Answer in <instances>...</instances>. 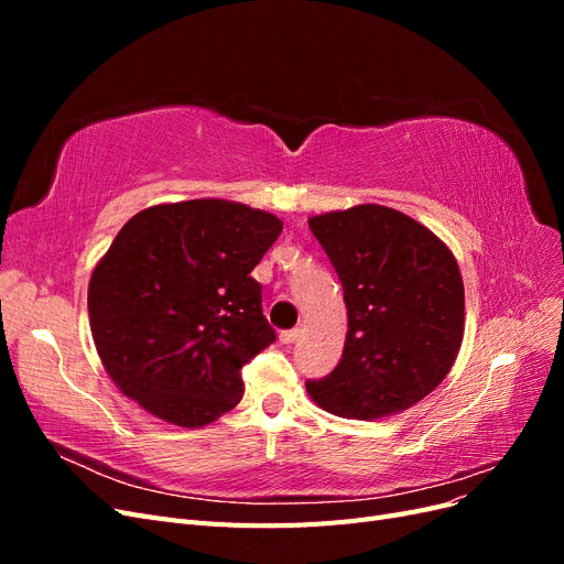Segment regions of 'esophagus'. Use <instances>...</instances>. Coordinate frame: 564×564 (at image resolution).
I'll use <instances>...</instances> for the list:
<instances>
[{
    "instance_id": "34e87169",
    "label": "esophagus",
    "mask_w": 564,
    "mask_h": 564,
    "mask_svg": "<svg viewBox=\"0 0 564 564\" xmlns=\"http://www.w3.org/2000/svg\"><path fill=\"white\" fill-rule=\"evenodd\" d=\"M299 334H301V329H286V332H280V344H284V346L294 344V340L299 338Z\"/></svg>"
}]
</instances>
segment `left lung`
<instances>
[{
  "label": "left lung",
  "mask_w": 564,
  "mask_h": 564,
  "mask_svg": "<svg viewBox=\"0 0 564 564\" xmlns=\"http://www.w3.org/2000/svg\"><path fill=\"white\" fill-rule=\"evenodd\" d=\"M344 284L348 334L340 362L308 395L329 414H400L449 373L464 340V280L449 247L412 216L381 204L311 216Z\"/></svg>",
  "instance_id": "1"
}]
</instances>
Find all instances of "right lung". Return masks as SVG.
I'll return each instance as SVG.
<instances>
[{"label": "right lung", "instance_id": "obj_1", "mask_svg": "<svg viewBox=\"0 0 564 564\" xmlns=\"http://www.w3.org/2000/svg\"><path fill=\"white\" fill-rule=\"evenodd\" d=\"M282 220L228 199L155 204L91 272V336L112 383L148 414L202 429L242 400V367L275 340L251 278Z\"/></svg>", "mask_w": 564, "mask_h": 564}]
</instances>
